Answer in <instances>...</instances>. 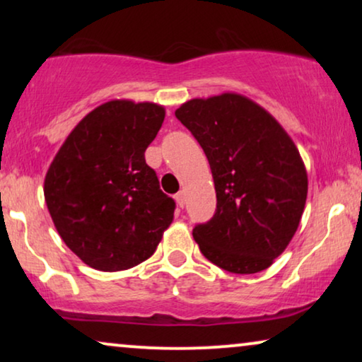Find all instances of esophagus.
<instances>
[{
    "mask_svg": "<svg viewBox=\"0 0 362 362\" xmlns=\"http://www.w3.org/2000/svg\"><path fill=\"white\" fill-rule=\"evenodd\" d=\"M175 199H176V202H177V206L180 207H185V192H177V194L175 196Z\"/></svg>",
    "mask_w": 362,
    "mask_h": 362,
    "instance_id": "1",
    "label": "esophagus"
}]
</instances>
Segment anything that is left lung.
I'll list each match as a JSON object with an SVG mask.
<instances>
[{
  "instance_id": "8db88e82",
  "label": "left lung",
  "mask_w": 362,
  "mask_h": 362,
  "mask_svg": "<svg viewBox=\"0 0 362 362\" xmlns=\"http://www.w3.org/2000/svg\"><path fill=\"white\" fill-rule=\"evenodd\" d=\"M175 115L204 150L214 177V216L192 229L202 255L232 274L269 269L298 229L308 192L295 143L239 93L192 98Z\"/></svg>"
}]
</instances>
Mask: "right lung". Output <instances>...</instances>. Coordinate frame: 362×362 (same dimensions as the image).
Returning a JSON list of instances; mask_svg holds the SVG:
<instances>
[{
  "instance_id": "right-lung-1",
  "label": "right lung",
  "mask_w": 362,
  "mask_h": 362,
  "mask_svg": "<svg viewBox=\"0 0 362 362\" xmlns=\"http://www.w3.org/2000/svg\"><path fill=\"white\" fill-rule=\"evenodd\" d=\"M165 108L110 100L78 122L49 166L44 197L66 245L95 270L132 269L155 254L176 202L145 151Z\"/></svg>"
}]
</instances>
